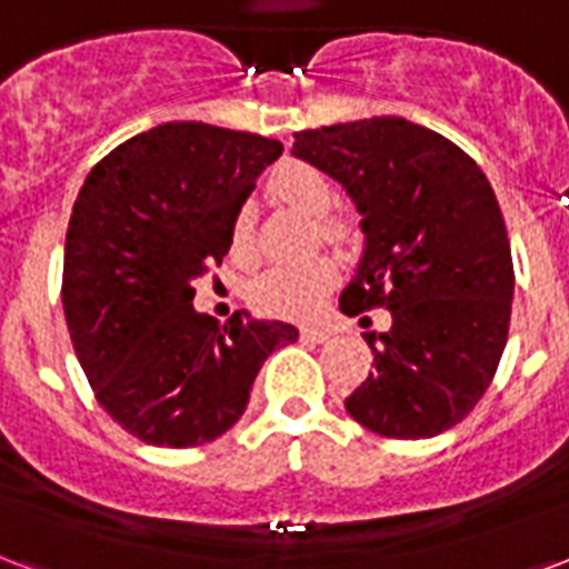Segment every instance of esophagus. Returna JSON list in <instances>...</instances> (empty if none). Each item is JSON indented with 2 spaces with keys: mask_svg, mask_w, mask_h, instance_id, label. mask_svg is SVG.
Masks as SVG:
<instances>
[{
  "mask_svg": "<svg viewBox=\"0 0 569 569\" xmlns=\"http://www.w3.org/2000/svg\"><path fill=\"white\" fill-rule=\"evenodd\" d=\"M300 336L302 339H309V341H327L332 336L330 330H323V327H306V330H300Z\"/></svg>",
  "mask_w": 569,
  "mask_h": 569,
  "instance_id": "obj_1",
  "label": "esophagus"
}]
</instances>
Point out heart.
<instances>
[{
    "instance_id": "obj_1",
    "label": "heart",
    "mask_w": 569,
    "mask_h": 569,
    "mask_svg": "<svg viewBox=\"0 0 569 569\" xmlns=\"http://www.w3.org/2000/svg\"><path fill=\"white\" fill-rule=\"evenodd\" d=\"M269 194L281 200L284 207L297 209L309 219H318V233L327 242H345L350 237V221L332 216V182L318 168L302 161H284L269 177ZM228 254L237 267L254 263V242L249 230V209H237L228 228ZM336 284V267L330 260H315L306 267H276L260 276L251 302L260 315L284 320H309L327 300Z\"/></svg>"
}]
</instances>
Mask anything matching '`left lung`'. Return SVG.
I'll return each mask as SVG.
<instances>
[{"label": "left lung", "instance_id": "1", "mask_svg": "<svg viewBox=\"0 0 569 569\" xmlns=\"http://www.w3.org/2000/svg\"><path fill=\"white\" fill-rule=\"evenodd\" d=\"M293 138V156L339 179L362 216L366 251L341 311L392 315L390 332L366 336L375 369L345 408L399 441L459 426L510 332V239L489 179L452 140L399 117Z\"/></svg>", "mask_w": 569, "mask_h": 569}]
</instances>
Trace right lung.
Listing matches in <instances>:
<instances>
[{"mask_svg":"<svg viewBox=\"0 0 569 569\" xmlns=\"http://www.w3.org/2000/svg\"><path fill=\"white\" fill-rule=\"evenodd\" d=\"M279 140L168 122L98 161L71 209L62 267L71 345L98 405L152 447L216 441L242 417L284 320L198 315L191 281L228 254V228Z\"/></svg>","mask_w":569,"mask_h":569,"instance_id":"obj_1","label":"right lung"}]
</instances>
